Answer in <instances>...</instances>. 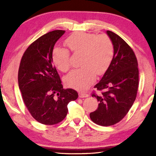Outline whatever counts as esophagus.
<instances>
[{
    "instance_id": "1",
    "label": "esophagus",
    "mask_w": 156,
    "mask_h": 156,
    "mask_svg": "<svg viewBox=\"0 0 156 156\" xmlns=\"http://www.w3.org/2000/svg\"><path fill=\"white\" fill-rule=\"evenodd\" d=\"M78 96L80 98H87L89 96V95L87 94H84V93H79Z\"/></svg>"
}]
</instances>
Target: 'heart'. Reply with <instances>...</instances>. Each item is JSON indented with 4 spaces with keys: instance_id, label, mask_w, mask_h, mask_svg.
I'll list each match as a JSON object with an SVG mask.
<instances>
[{
    "instance_id": "obj_1",
    "label": "heart",
    "mask_w": 156,
    "mask_h": 156,
    "mask_svg": "<svg viewBox=\"0 0 156 156\" xmlns=\"http://www.w3.org/2000/svg\"><path fill=\"white\" fill-rule=\"evenodd\" d=\"M65 44L74 54H81L80 66L83 67L69 73L65 78V83L77 90H86L94 83L96 73L103 74L112 63V42L105 34L76 32L66 39ZM52 60L61 72H66L70 67V54L67 49L55 47Z\"/></svg>"
}]
</instances>
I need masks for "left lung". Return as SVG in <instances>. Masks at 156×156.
Masks as SVG:
<instances>
[{
    "mask_svg": "<svg viewBox=\"0 0 156 156\" xmlns=\"http://www.w3.org/2000/svg\"><path fill=\"white\" fill-rule=\"evenodd\" d=\"M113 45V57L109 68L98 84V90H104L96 97L98 109L90 113L97 125L111 126L122 119L135 101L138 88L139 72L137 58L129 44L117 34L106 31Z\"/></svg>",
    "mask_w": 156,
    "mask_h": 156,
    "instance_id": "1",
    "label": "left lung"
}]
</instances>
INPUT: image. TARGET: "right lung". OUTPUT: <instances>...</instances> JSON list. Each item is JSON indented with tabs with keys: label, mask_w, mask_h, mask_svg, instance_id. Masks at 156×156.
<instances>
[{
	"label": "right lung",
	"mask_w": 156,
	"mask_h": 156,
	"mask_svg": "<svg viewBox=\"0 0 156 156\" xmlns=\"http://www.w3.org/2000/svg\"><path fill=\"white\" fill-rule=\"evenodd\" d=\"M65 33L54 30L34 41L25 51L18 69V87L23 101L32 117L43 125L61 122L67 114L69 102L78 97L73 89H63L53 65L54 47Z\"/></svg>",
	"instance_id": "1"
}]
</instances>
